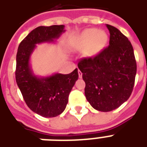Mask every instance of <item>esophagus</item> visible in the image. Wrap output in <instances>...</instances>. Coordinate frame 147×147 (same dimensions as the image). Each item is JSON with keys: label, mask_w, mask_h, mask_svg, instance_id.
<instances>
[{"label": "esophagus", "mask_w": 147, "mask_h": 147, "mask_svg": "<svg viewBox=\"0 0 147 147\" xmlns=\"http://www.w3.org/2000/svg\"><path fill=\"white\" fill-rule=\"evenodd\" d=\"M78 77L80 78H82V72L80 70H78Z\"/></svg>", "instance_id": "obj_1"}]
</instances>
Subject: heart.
Masks as SVG:
<instances>
[{"instance_id":"1","label":"heart","mask_w":147,"mask_h":147,"mask_svg":"<svg viewBox=\"0 0 147 147\" xmlns=\"http://www.w3.org/2000/svg\"><path fill=\"white\" fill-rule=\"evenodd\" d=\"M80 40L85 45L91 43L87 54L88 56H94L104 49L107 43V36L106 33L99 31L98 29L90 28L85 30L81 34Z\"/></svg>"}]
</instances>
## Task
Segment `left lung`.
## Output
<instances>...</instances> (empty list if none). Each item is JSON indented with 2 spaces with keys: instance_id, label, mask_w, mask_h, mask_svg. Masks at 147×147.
Returning a JSON list of instances; mask_svg holds the SVG:
<instances>
[{
  "instance_id": "obj_1",
  "label": "left lung",
  "mask_w": 147,
  "mask_h": 147,
  "mask_svg": "<svg viewBox=\"0 0 147 147\" xmlns=\"http://www.w3.org/2000/svg\"><path fill=\"white\" fill-rule=\"evenodd\" d=\"M106 26L110 33L108 47L78 63L85 82L86 99L103 112L111 111L128 100L137 73L134 49L127 37L116 27Z\"/></svg>"
}]
</instances>
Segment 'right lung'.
<instances>
[{
  "label": "right lung",
  "instance_id": "obj_1",
  "mask_svg": "<svg viewBox=\"0 0 147 147\" xmlns=\"http://www.w3.org/2000/svg\"><path fill=\"white\" fill-rule=\"evenodd\" d=\"M64 25L38 26L20 43L17 53L16 82L26 105L40 116L54 117L64 111L69 95L78 78V69L67 75L54 74L40 78L30 66L31 53L36 44L53 42L64 33Z\"/></svg>",
  "mask_w": 147,
  "mask_h": 147
}]
</instances>
